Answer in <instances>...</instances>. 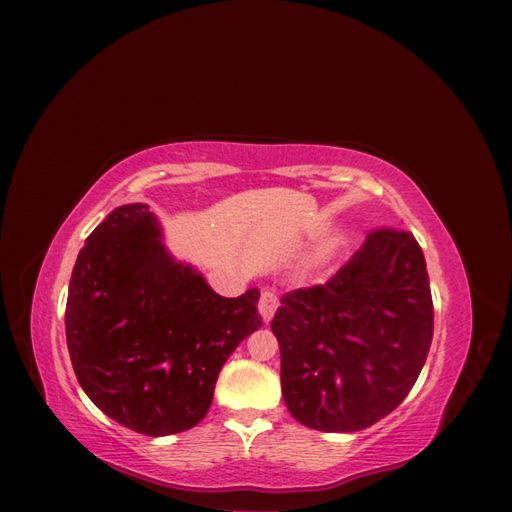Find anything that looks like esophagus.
<instances>
[{"instance_id": "esophagus-1", "label": "esophagus", "mask_w": 512, "mask_h": 512, "mask_svg": "<svg viewBox=\"0 0 512 512\" xmlns=\"http://www.w3.org/2000/svg\"><path fill=\"white\" fill-rule=\"evenodd\" d=\"M258 312L267 324L273 320V316L277 312V294L273 290H262L260 301H258Z\"/></svg>"}]
</instances>
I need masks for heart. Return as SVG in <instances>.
I'll list each match as a JSON object with an SVG mask.
<instances>
[{
    "instance_id": "1",
    "label": "heart",
    "mask_w": 512,
    "mask_h": 512,
    "mask_svg": "<svg viewBox=\"0 0 512 512\" xmlns=\"http://www.w3.org/2000/svg\"><path fill=\"white\" fill-rule=\"evenodd\" d=\"M342 247H344L342 239H329V241L320 243L316 247V252L312 254V258H309V265H307L309 271L322 273V271L331 269L339 260V256H342Z\"/></svg>"
}]
</instances>
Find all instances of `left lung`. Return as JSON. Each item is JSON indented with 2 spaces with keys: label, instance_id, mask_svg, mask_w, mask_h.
Wrapping results in <instances>:
<instances>
[{
  "label": "left lung",
  "instance_id": "left-lung-1",
  "mask_svg": "<svg viewBox=\"0 0 512 512\" xmlns=\"http://www.w3.org/2000/svg\"><path fill=\"white\" fill-rule=\"evenodd\" d=\"M271 329L286 408L301 425L371 427L406 399L431 346L423 250L412 232H371L333 280L286 292Z\"/></svg>",
  "mask_w": 512,
  "mask_h": 512
}]
</instances>
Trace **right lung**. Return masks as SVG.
Returning <instances> with one entry per match:
<instances>
[{
    "label": "right lung",
    "mask_w": 512,
    "mask_h": 512,
    "mask_svg": "<svg viewBox=\"0 0 512 512\" xmlns=\"http://www.w3.org/2000/svg\"><path fill=\"white\" fill-rule=\"evenodd\" d=\"M260 290L237 299L168 250L145 203L113 209L70 277L66 339L85 395L145 436L198 425L228 356L262 327Z\"/></svg>",
    "instance_id": "obj_1"
}]
</instances>
